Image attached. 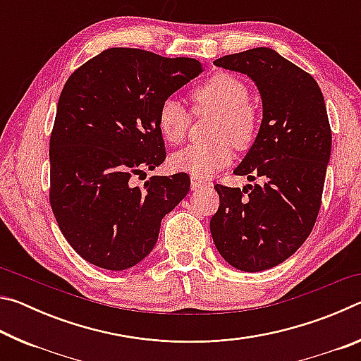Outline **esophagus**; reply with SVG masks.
<instances>
[{
  "label": "esophagus",
  "instance_id": "34e87169",
  "mask_svg": "<svg viewBox=\"0 0 361 361\" xmlns=\"http://www.w3.org/2000/svg\"><path fill=\"white\" fill-rule=\"evenodd\" d=\"M209 186V181H205L204 178H197V176H191V188L194 189H200V188H205Z\"/></svg>",
  "mask_w": 361,
  "mask_h": 361
}]
</instances>
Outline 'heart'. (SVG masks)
Masks as SVG:
<instances>
[{
  "instance_id": "obj_1",
  "label": "heart",
  "mask_w": 361,
  "mask_h": 361,
  "mask_svg": "<svg viewBox=\"0 0 361 361\" xmlns=\"http://www.w3.org/2000/svg\"><path fill=\"white\" fill-rule=\"evenodd\" d=\"M195 114L215 113L210 143L191 145L170 157V167L197 178H207L224 169L232 159V145L248 148L258 133L259 111L250 100L247 82L232 73H216L189 92ZM191 116L178 102L167 99L157 109L156 122L169 145H178L188 135Z\"/></svg>"
}]
</instances>
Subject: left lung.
Listing matches in <instances>:
<instances>
[{
	"mask_svg": "<svg viewBox=\"0 0 361 361\" xmlns=\"http://www.w3.org/2000/svg\"><path fill=\"white\" fill-rule=\"evenodd\" d=\"M245 73L262 99L259 133L234 170L262 185H215L219 209L210 219L213 242L231 266L266 271L296 252L314 229L322 205L331 127L323 94L307 71L269 47L216 59Z\"/></svg>",
	"mask_w": 361,
	"mask_h": 361,
	"instance_id": "obj_1",
	"label": "left lung"
}]
</instances>
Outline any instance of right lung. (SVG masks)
<instances>
[{
  "label": "right lung",
  "mask_w": 361,
  "mask_h": 361,
  "mask_svg": "<svg viewBox=\"0 0 361 361\" xmlns=\"http://www.w3.org/2000/svg\"><path fill=\"white\" fill-rule=\"evenodd\" d=\"M200 71L195 59L111 47L65 82L49 142V202L65 239L90 264L135 266L188 194L183 172L151 176L143 188L132 178L166 161L157 109Z\"/></svg>",
  "instance_id": "1"
}]
</instances>
